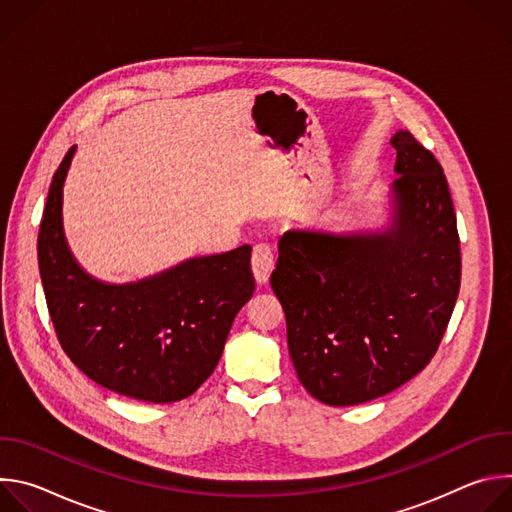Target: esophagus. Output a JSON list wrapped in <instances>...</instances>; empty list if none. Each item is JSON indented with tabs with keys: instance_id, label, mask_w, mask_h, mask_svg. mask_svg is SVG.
<instances>
[{
	"instance_id": "esophagus-1",
	"label": "esophagus",
	"mask_w": 512,
	"mask_h": 512,
	"mask_svg": "<svg viewBox=\"0 0 512 512\" xmlns=\"http://www.w3.org/2000/svg\"><path fill=\"white\" fill-rule=\"evenodd\" d=\"M251 271L257 285H265L273 271V255L267 245H257L251 255Z\"/></svg>"
}]
</instances>
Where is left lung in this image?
Returning a JSON list of instances; mask_svg holds the SVG:
<instances>
[{"label": "left lung", "mask_w": 512, "mask_h": 512, "mask_svg": "<svg viewBox=\"0 0 512 512\" xmlns=\"http://www.w3.org/2000/svg\"><path fill=\"white\" fill-rule=\"evenodd\" d=\"M379 229H289L271 287L298 379L318 401L358 405L421 373L452 318L462 275L444 170L409 133Z\"/></svg>", "instance_id": "obj_1"}]
</instances>
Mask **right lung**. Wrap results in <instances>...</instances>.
<instances>
[{
  "mask_svg": "<svg viewBox=\"0 0 512 512\" xmlns=\"http://www.w3.org/2000/svg\"><path fill=\"white\" fill-rule=\"evenodd\" d=\"M77 145L58 166L38 233V267L62 350L97 385L174 403L216 369L239 310L251 300V247L190 257L129 283L93 277L72 255L62 223L64 182Z\"/></svg>",
  "mask_w": 512,
  "mask_h": 512,
  "instance_id": "right-lung-1",
  "label": "right lung"
}]
</instances>
